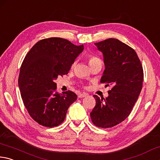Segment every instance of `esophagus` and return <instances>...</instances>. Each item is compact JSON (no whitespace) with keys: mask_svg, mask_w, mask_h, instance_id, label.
Here are the masks:
<instances>
[{"mask_svg":"<svg viewBox=\"0 0 160 160\" xmlns=\"http://www.w3.org/2000/svg\"><path fill=\"white\" fill-rule=\"evenodd\" d=\"M88 94L87 93H78V97L79 98H84L86 96H87Z\"/></svg>","mask_w":160,"mask_h":160,"instance_id":"34e87169","label":"esophagus"}]
</instances>
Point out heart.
I'll return each instance as SVG.
<instances>
[{
  "label": "heart",
  "instance_id": "b5f03b06",
  "mask_svg": "<svg viewBox=\"0 0 160 160\" xmlns=\"http://www.w3.org/2000/svg\"><path fill=\"white\" fill-rule=\"evenodd\" d=\"M88 62H89V64H90V66H91V65H92V64H97V63H101L102 64V61L99 58L96 57V56L90 55L88 57ZM76 64H77V61H74V62H73L72 67H74L76 65Z\"/></svg>",
  "mask_w": 160,
  "mask_h": 160
}]
</instances>
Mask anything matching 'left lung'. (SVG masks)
I'll use <instances>...</instances> for the list:
<instances>
[{
	"instance_id": "1",
	"label": "left lung",
	"mask_w": 160,
	"mask_h": 160,
	"mask_svg": "<svg viewBox=\"0 0 160 160\" xmlns=\"http://www.w3.org/2000/svg\"><path fill=\"white\" fill-rule=\"evenodd\" d=\"M95 45L104 58L100 82L112 85V88L106 98L94 95L96 106L90 115L96 127L111 128L130 114L141 91L143 69L135 50L118 39L108 38Z\"/></svg>"
}]
</instances>
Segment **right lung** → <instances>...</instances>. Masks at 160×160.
I'll return each mask as SVG.
<instances>
[{
  "label": "right lung",
  "mask_w": 160,
  "mask_h": 160,
  "mask_svg": "<svg viewBox=\"0 0 160 160\" xmlns=\"http://www.w3.org/2000/svg\"><path fill=\"white\" fill-rule=\"evenodd\" d=\"M83 50V45L76 46L66 39L52 37L37 42L25 56L18 84L25 108L40 125L50 128L60 125L77 100L71 91L58 93L55 80L68 74Z\"/></svg>",
  "instance_id": "right-lung-1"
}]
</instances>
